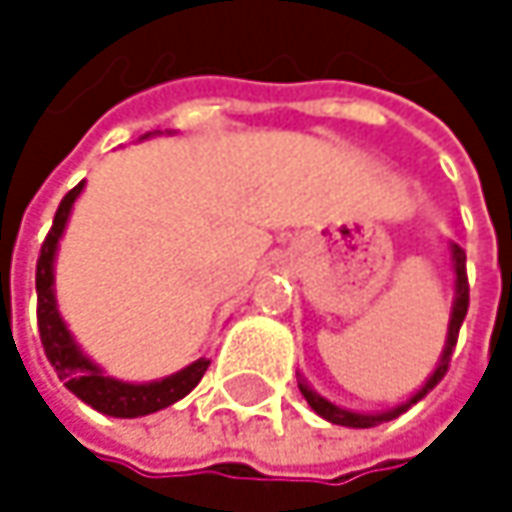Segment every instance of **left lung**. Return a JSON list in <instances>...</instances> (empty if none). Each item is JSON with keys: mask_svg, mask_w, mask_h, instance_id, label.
I'll use <instances>...</instances> for the list:
<instances>
[{"mask_svg": "<svg viewBox=\"0 0 512 512\" xmlns=\"http://www.w3.org/2000/svg\"><path fill=\"white\" fill-rule=\"evenodd\" d=\"M451 263H454V287H457V299H454V308H451V323H448V341H445V350H442V358H439V364H436V370H433V376L424 382V388L421 391H415L406 403H400L397 409H388V412H379V415H370V412H353V409H344V406H338V403H332V400H326L323 394H317L302 376H299V391H302V397L308 400V406L320 415V418H326L329 424H338V427H356V430H367V427H379L382 421H391V418H397V415H403L409 406H415L421 397H427L439 382H442V376L448 373V364H451V353H454V347H457V335H460V326L462 320H465V311H468V278H465V252H462L457 243H451Z\"/></svg>", "mask_w": 512, "mask_h": 512, "instance_id": "left-lung-1", "label": "left lung"}]
</instances>
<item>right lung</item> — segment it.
Instances as JSON below:
<instances>
[{"label": "right lung", "mask_w": 512, "mask_h": 512, "mask_svg": "<svg viewBox=\"0 0 512 512\" xmlns=\"http://www.w3.org/2000/svg\"><path fill=\"white\" fill-rule=\"evenodd\" d=\"M82 192V183L73 186L58 210H55V219H52L50 234L41 246V257H38V272H35V287H38V332H41V344H44V353L50 358V364L55 367L58 379L67 385V391H73L82 403H88L91 409L103 412V415H112V418H142V415H151L159 412L177 400H183L198 382L201 376L207 373L210 367V358H198L192 364H186L183 370L165 376V379H156V382H121L115 376H106L91 358L85 356L73 335L67 332L61 314H58V305H55V252H58V240L64 234V225L70 219V210H73V201L79 198Z\"/></svg>", "instance_id": "add662e5"}]
</instances>
